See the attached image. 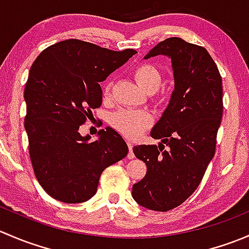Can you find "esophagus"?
<instances>
[{"mask_svg":"<svg viewBox=\"0 0 249 249\" xmlns=\"http://www.w3.org/2000/svg\"><path fill=\"white\" fill-rule=\"evenodd\" d=\"M127 147H129V154H127V158H129V159H134L135 154H134V152H132V148H134V142H131V141H127Z\"/></svg>","mask_w":249,"mask_h":249,"instance_id":"34e87169","label":"esophagus"}]
</instances>
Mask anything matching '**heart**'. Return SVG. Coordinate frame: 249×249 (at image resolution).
I'll return each mask as SVG.
<instances>
[{"label": "heart", "instance_id": "obj_1", "mask_svg": "<svg viewBox=\"0 0 249 249\" xmlns=\"http://www.w3.org/2000/svg\"><path fill=\"white\" fill-rule=\"evenodd\" d=\"M135 80L147 94L155 92L162 83V74L154 65L141 64L134 69ZM112 84L107 83L105 95H109ZM110 124L127 137H136L142 134L150 124L152 115L143 109H119L110 115Z\"/></svg>", "mask_w": 249, "mask_h": 249}]
</instances>
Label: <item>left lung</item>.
Returning <instances> with one entry per match:
<instances>
[{
  "label": "left lung",
  "instance_id": "left-lung-1",
  "mask_svg": "<svg viewBox=\"0 0 249 249\" xmlns=\"http://www.w3.org/2000/svg\"><path fill=\"white\" fill-rule=\"evenodd\" d=\"M171 59L175 90L169 106L150 131L159 145H135L147 173L132 185V197L148 210L166 212L196 190L214 157L223 115V85L218 67L203 47L171 37L144 59Z\"/></svg>",
  "mask_w": 249,
  "mask_h": 249
}]
</instances>
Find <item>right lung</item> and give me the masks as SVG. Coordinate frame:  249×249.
<instances>
[{"instance_id":"add662e5","label":"right lung","mask_w":249,"mask_h":249,"mask_svg":"<svg viewBox=\"0 0 249 249\" xmlns=\"http://www.w3.org/2000/svg\"><path fill=\"white\" fill-rule=\"evenodd\" d=\"M135 54L67 39L46 48L32 64L24 91L25 130L35 176L55 200L91 199L102 171L127 155L115 130H100L99 139L90 142L79 127L101 106L100 83Z\"/></svg>"}]
</instances>
